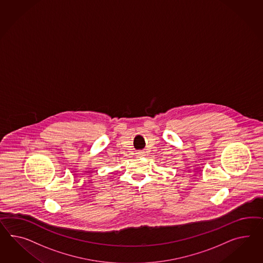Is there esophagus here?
Instances as JSON below:
<instances>
[{
  "instance_id": "obj_1",
  "label": "esophagus",
  "mask_w": 263,
  "mask_h": 263,
  "mask_svg": "<svg viewBox=\"0 0 263 263\" xmlns=\"http://www.w3.org/2000/svg\"><path fill=\"white\" fill-rule=\"evenodd\" d=\"M136 155H137V156H144V152L139 151V152H137V153H136Z\"/></svg>"
}]
</instances>
